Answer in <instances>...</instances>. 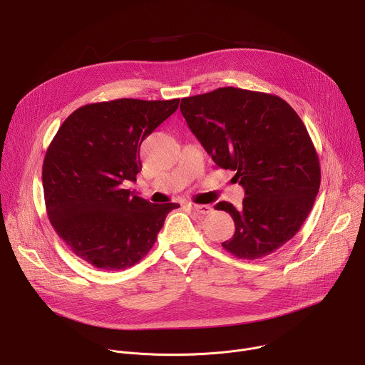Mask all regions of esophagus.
I'll use <instances>...</instances> for the list:
<instances>
[{
	"label": "esophagus",
	"mask_w": 365,
	"mask_h": 365,
	"mask_svg": "<svg viewBox=\"0 0 365 365\" xmlns=\"http://www.w3.org/2000/svg\"><path fill=\"white\" fill-rule=\"evenodd\" d=\"M190 207L195 212L202 214V215H207L210 212H212V206H210V205H196V203H193V205H190Z\"/></svg>",
	"instance_id": "1"
}]
</instances>
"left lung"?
I'll use <instances>...</instances> for the list:
<instances>
[{
    "instance_id": "1",
    "label": "left lung",
    "mask_w": 365,
    "mask_h": 365,
    "mask_svg": "<svg viewBox=\"0 0 365 365\" xmlns=\"http://www.w3.org/2000/svg\"><path fill=\"white\" fill-rule=\"evenodd\" d=\"M190 131L218 168L235 172L242 207L218 202L235 232L222 247L238 258L266 257L296 235L321 186L319 158L289 103L277 95L218 88L182 99Z\"/></svg>"
}]
</instances>
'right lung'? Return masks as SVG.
I'll use <instances>...</instances> for the list:
<instances>
[{
  "mask_svg": "<svg viewBox=\"0 0 365 365\" xmlns=\"http://www.w3.org/2000/svg\"><path fill=\"white\" fill-rule=\"evenodd\" d=\"M180 99L121 98L73 111L51 140L43 190L51 227L79 258L99 270L133 267L158 240L178 203H151L130 189L141 169L140 145Z\"/></svg>",
  "mask_w": 365,
  "mask_h": 365,
  "instance_id": "right-lung-1",
  "label": "right lung"
}]
</instances>
